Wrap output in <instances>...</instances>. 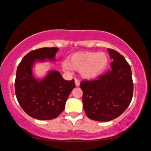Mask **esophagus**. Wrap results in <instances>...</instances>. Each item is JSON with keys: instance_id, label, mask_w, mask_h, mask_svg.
<instances>
[{"instance_id": "esophagus-1", "label": "esophagus", "mask_w": 151, "mask_h": 151, "mask_svg": "<svg viewBox=\"0 0 151 151\" xmlns=\"http://www.w3.org/2000/svg\"><path fill=\"white\" fill-rule=\"evenodd\" d=\"M74 82H75V85H76V86H79V84H80V81H79L78 80V79H74Z\"/></svg>"}]
</instances>
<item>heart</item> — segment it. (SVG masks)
<instances>
[{
	"instance_id": "1",
	"label": "heart",
	"mask_w": 151,
	"mask_h": 151,
	"mask_svg": "<svg viewBox=\"0 0 151 151\" xmlns=\"http://www.w3.org/2000/svg\"><path fill=\"white\" fill-rule=\"evenodd\" d=\"M108 64V57L103 52H79L68 58V63L64 62L63 70L72 72V68L79 71L84 79L97 77L106 69Z\"/></svg>"
}]
</instances>
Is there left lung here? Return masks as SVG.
I'll return each instance as SVG.
<instances>
[{
    "instance_id": "obj_1",
    "label": "left lung",
    "mask_w": 151,
    "mask_h": 151,
    "mask_svg": "<svg viewBox=\"0 0 151 151\" xmlns=\"http://www.w3.org/2000/svg\"><path fill=\"white\" fill-rule=\"evenodd\" d=\"M112 62L111 70L96 80L81 81L83 108L87 117L96 121L108 122L121 115L133 97L132 70L124 56L108 48Z\"/></svg>"
}]
</instances>
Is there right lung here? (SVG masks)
I'll return each instance as SVG.
<instances>
[{"label": "right lung", "instance_id": "right-lung-1", "mask_svg": "<svg viewBox=\"0 0 151 151\" xmlns=\"http://www.w3.org/2000/svg\"><path fill=\"white\" fill-rule=\"evenodd\" d=\"M58 51L55 47L32 50L22 58L17 69L14 88L18 103L27 115L39 120L58 117L75 87L74 79L65 80L58 71H49L41 80L34 77L32 68L36 62L55 61Z\"/></svg>", "mask_w": 151, "mask_h": 151}]
</instances>
